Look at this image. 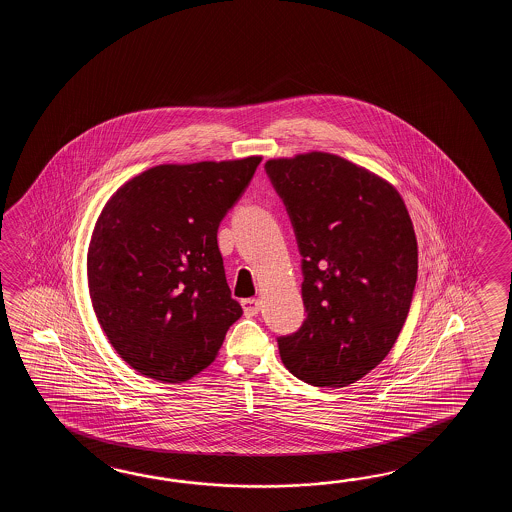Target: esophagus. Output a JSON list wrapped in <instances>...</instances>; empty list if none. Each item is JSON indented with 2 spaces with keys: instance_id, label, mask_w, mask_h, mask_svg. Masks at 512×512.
<instances>
[{
  "instance_id": "esophagus-1",
  "label": "esophagus",
  "mask_w": 512,
  "mask_h": 512,
  "mask_svg": "<svg viewBox=\"0 0 512 512\" xmlns=\"http://www.w3.org/2000/svg\"><path fill=\"white\" fill-rule=\"evenodd\" d=\"M245 316H256L260 313V300L258 298H247L241 302Z\"/></svg>"
}]
</instances>
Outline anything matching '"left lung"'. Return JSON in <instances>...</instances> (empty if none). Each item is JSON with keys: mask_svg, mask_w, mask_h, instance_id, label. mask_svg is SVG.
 I'll list each match as a JSON object with an SVG mask.
<instances>
[{"mask_svg": "<svg viewBox=\"0 0 512 512\" xmlns=\"http://www.w3.org/2000/svg\"><path fill=\"white\" fill-rule=\"evenodd\" d=\"M302 254V327L278 338L283 366L313 386L342 388L393 348L417 282L414 225L397 188L327 152L265 163Z\"/></svg>", "mask_w": 512, "mask_h": 512, "instance_id": "left-lung-1", "label": "left lung"}]
</instances>
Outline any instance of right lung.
<instances>
[{
	"label": "right lung",
	"mask_w": 512,
	"mask_h": 512,
	"mask_svg": "<svg viewBox=\"0 0 512 512\" xmlns=\"http://www.w3.org/2000/svg\"><path fill=\"white\" fill-rule=\"evenodd\" d=\"M260 155L157 164L109 197L87 249V287L109 344L155 381L208 368L243 315L230 296L218 227Z\"/></svg>",
	"instance_id": "1"
}]
</instances>
